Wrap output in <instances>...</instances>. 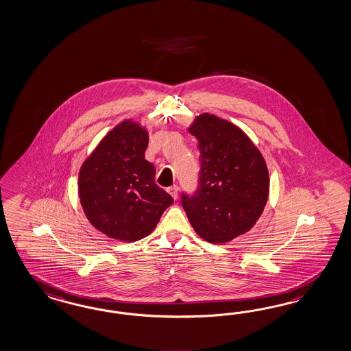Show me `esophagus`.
<instances>
[{
  "label": "esophagus",
  "instance_id": "obj_1",
  "mask_svg": "<svg viewBox=\"0 0 351 351\" xmlns=\"http://www.w3.org/2000/svg\"><path fill=\"white\" fill-rule=\"evenodd\" d=\"M168 192L171 193V196L174 200H177V197H178V187H177V186H171V187H169Z\"/></svg>",
  "mask_w": 351,
  "mask_h": 351
}]
</instances>
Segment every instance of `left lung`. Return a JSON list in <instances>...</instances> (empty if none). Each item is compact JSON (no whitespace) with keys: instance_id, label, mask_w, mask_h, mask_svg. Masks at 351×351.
Here are the masks:
<instances>
[{"instance_id":"8db88e82","label":"left lung","mask_w":351,"mask_h":351,"mask_svg":"<svg viewBox=\"0 0 351 351\" xmlns=\"http://www.w3.org/2000/svg\"><path fill=\"white\" fill-rule=\"evenodd\" d=\"M189 132L199 141L200 178L193 196L182 195V206L201 239L226 243L250 230L269 195L265 160L237 125L204 112Z\"/></svg>"}]
</instances>
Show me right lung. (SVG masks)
Wrapping results in <instances>:
<instances>
[{"mask_svg":"<svg viewBox=\"0 0 351 351\" xmlns=\"http://www.w3.org/2000/svg\"><path fill=\"white\" fill-rule=\"evenodd\" d=\"M149 133L137 121H121L82 164L80 205L90 224L108 237L134 242L149 236L173 204L155 183V167L145 159Z\"/></svg>","mask_w":351,"mask_h":351,"instance_id":"1","label":"right lung"}]
</instances>
